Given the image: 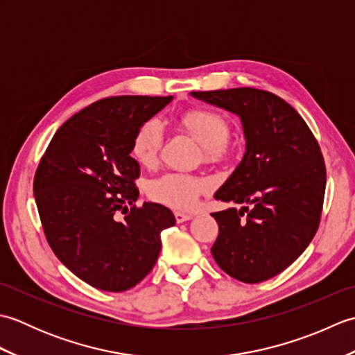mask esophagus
<instances>
[{
    "label": "esophagus",
    "instance_id": "34e87169",
    "mask_svg": "<svg viewBox=\"0 0 355 355\" xmlns=\"http://www.w3.org/2000/svg\"><path fill=\"white\" fill-rule=\"evenodd\" d=\"M175 220H177L178 224H180V223H184V221H189V220H192V215H189V214H182V212H175Z\"/></svg>",
    "mask_w": 355,
    "mask_h": 355
}]
</instances>
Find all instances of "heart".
<instances>
[{
    "instance_id": "heart-1",
    "label": "heart",
    "mask_w": 355,
    "mask_h": 355,
    "mask_svg": "<svg viewBox=\"0 0 355 355\" xmlns=\"http://www.w3.org/2000/svg\"><path fill=\"white\" fill-rule=\"evenodd\" d=\"M182 123L200 145L206 155L221 154L224 143L229 137V125L214 111L195 110L182 117ZM163 143V125L160 120L150 119L140 126L132 140V155L143 166L153 164L157 160ZM210 187L209 180L187 173L168 172L150 180L148 184L149 197L164 206L177 210H191L198 202V197Z\"/></svg>"
}]
</instances>
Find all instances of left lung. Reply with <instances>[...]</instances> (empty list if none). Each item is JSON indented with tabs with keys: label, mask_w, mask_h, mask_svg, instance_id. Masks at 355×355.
I'll return each mask as SVG.
<instances>
[{
	"label": "left lung",
	"mask_w": 355,
	"mask_h": 355,
	"mask_svg": "<svg viewBox=\"0 0 355 355\" xmlns=\"http://www.w3.org/2000/svg\"><path fill=\"white\" fill-rule=\"evenodd\" d=\"M191 96L238 116L245 140L243 160L214 195L239 209L212 214L220 233L210 252L238 281H267L318 232L327 186L320 148L299 112L276 94L245 87Z\"/></svg>",
	"instance_id": "8db88e82"
}]
</instances>
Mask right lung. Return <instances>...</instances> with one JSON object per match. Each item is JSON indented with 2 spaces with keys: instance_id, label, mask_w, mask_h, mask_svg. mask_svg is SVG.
Segmentation results:
<instances>
[{
  "instance_id": "1",
  "label": "right lung",
  "mask_w": 355,
  "mask_h": 355,
  "mask_svg": "<svg viewBox=\"0 0 355 355\" xmlns=\"http://www.w3.org/2000/svg\"><path fill=\"white\" fill-rule=\"evenodd\" d=\"M172 96H117L76 112L53 135L37 166L33 192L37 212L58 259L88 285L126 291L155 266L162 232L175 224L157 202L117 214L139 198L131 157L143 123Z\"/></svg>"
}]
</instances>
